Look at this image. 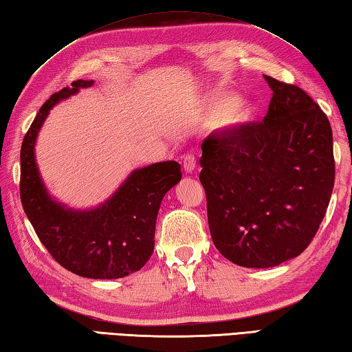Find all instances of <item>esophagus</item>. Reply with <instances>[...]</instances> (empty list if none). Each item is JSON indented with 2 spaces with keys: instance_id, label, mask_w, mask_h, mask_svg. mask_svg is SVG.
I'll list each match as a JSON object with an SVG mask.
<instances>
[{
  "instance_id": "obj_1",
  "label": "esophagus",
  "mask_w": 352,
  "mask_h": 352,
  "mask_svg": "<svg viewBox=\"0 0 352 352\" xmlns=\"http://www.w3.org/2000/svg\"><path fill=\"white\" fill-rule=\"evenodd\" d=\"M183 168L186 172H192L197 168V160L194 154H188L183 157Z\"/></svg>"
}]
</instances>
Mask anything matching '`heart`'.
Masks as SVG:
<instances>
[{
  "label": "heart",
  "instance_id": "heart-1",
  "mask_svg": "<svg viewBox=\"0 0 352 352\" xmlns=\"http://www.w3.org/2000/svg\"><path fill=\"white\" fill-rule=\"evenodd\" d=\"M208 111L212 116H223L227 125H241L250 119L252 107L247 100H235L233 96H223L209 100Z\"/></svg>",
  "mask_w": 352,
  "mask_h": 352
}]
</instances>
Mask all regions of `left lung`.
Masks as SVG:
<instances>
[{"mask_svg":"<svg viewBox=\"0 0 352 352\" xmlns=\"http://www.w3.org/2000/svg\"><path fill=\"white\" fill-rule=\"evenodd\" d=\"M264 79L273 91L264 120L213 131L199 158L213 244L247 268L276 267L307 249L336 174L325 113L299 87Z\"/></svg>","mask_w":352,"mask_h":352,"instance_id":"8db88e82","label":"left lung"}]
</instances>
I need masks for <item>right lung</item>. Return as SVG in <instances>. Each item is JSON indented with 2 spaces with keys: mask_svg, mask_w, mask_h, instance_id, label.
Wrapping results in <instances>:
<instances>
[{
  "mask_svg": "<svg viewBox=\"0 0 352 352\" xmlns=\"http://www.w3.org/2000/svg\"><path fill=\"white\" fill-rule=\"evenodd\" d=\"M93 84L74 80L41 107L21 146V203L41 243L68 272L119 279L139 272L153 254L158 209L166 192L182 180V168L169 160L134 169L93 209H72L48 194L34 157L39 129L56 103Z\"/></svg>",
  "mask_w": 352,
  "mask_h": 352,
  "instance_id": "add662e5",
  "label": "right lung"
}]
</instances>
